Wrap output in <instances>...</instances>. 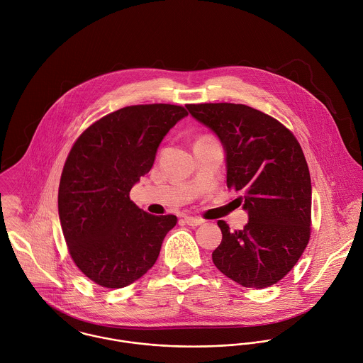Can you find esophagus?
I'll return each mask as SVG.
<instances>
[{"instance_id":"obj_1","label":"esophagus","mask_w":363,"mask_h":363,"mask_svg":"<svg viewBox=\"0 0 363 363\" xmlns=\"http://www.w3.org/2000/svg\"><path fill=\"white\" fill-rule=\"evenodd\" d=\"M184 220H185V223H186L188 225H191V227H198V225H201V224L205 223L202 218H192V216H185Z\"/></svg>"}]
</instances>
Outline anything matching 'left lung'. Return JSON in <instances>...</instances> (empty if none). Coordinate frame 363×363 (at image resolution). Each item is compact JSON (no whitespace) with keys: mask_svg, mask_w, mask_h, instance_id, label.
Here are the masks:
<instances>
[{"mask_svg":"<svg viewBox=\"0 0 363 363\" xmlns=\"http://www.w3.org/2000/svg\"><path fill=\"white\" fill-rule=\"evenodd\" d=\"M220 140L227 188L240 194L248 223L223 238L212 254L218 271L244 288L279 282L296 265L310 238L311 181L296 138L281 122L240 104L186 105Z\"/></svg>","mask_w":363,"mask_h":363,"instance_id":"obj_1","label":"left lung"}]
</instances>
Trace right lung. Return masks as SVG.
Here are the masks:
<instances>
[{"instance_id": "right-lung-1", "label": "right lung", "mask_w": 363, "mask_h": 363, "mask_svg": "<svg viewBox=\"0 0 363 363\" xmlns=\"http://www.w3.org/2000/svg\"><path fill=\"white\" fill-rule=\"evenodd\" d=\"M182 106L135 105L91 125L74 143L59 186V218L75 265L95 284L125 288L155 264L174 215L154 216L130 198Z\"/></svg>"}]
</instances>
